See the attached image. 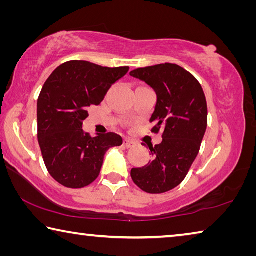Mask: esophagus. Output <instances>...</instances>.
Returning <instances> with one entry per match:
<instances>
[{"label": "esophagus", "mask_w": 256, "mask_h": 256, "mask_svg": "<svg viewBox=\"0 0 256 256\" xmlns=\"http://www.w3.org/2000/svg\"><path fill=\"white\" fill-rule=\"evenodd\" d=\"M123 144H124V146H125V148H133L134 146H136V142L132 141V140H130V138H125Z\"/></svg>", "instance_id": "1"}]
</instances>
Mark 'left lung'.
Returning a JSON list of instances; mask_svg holds the SVG:
<instances>
[{"mask_svg":"<svg viewBox=\"0 0 256 256\" xmlns=\"http://www.w3.org/2000/svg\"><path fill=\"white\" fill-rule=\"evenodd\" d=\"M130 75L146 82L156 94L150 122L162 142L148 146L153 159L131 176L148 194H164L182 182L200 150L207 128V102L202 87L192 74L176 64L134 69Z\"/></svg>","mask_w":256,"mask_h":256,"instance_id":"8db88e82","label":"left lung"}]
</instances>
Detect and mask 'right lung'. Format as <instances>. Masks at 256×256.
Listing matches in <instances>:
<instances>
[{"instance_id":"add662e5","label":"right lung","mask_w":256,"mask_h":256,"mask_svg":"<svg viewBox=\"0 0 256 256\" xmlns=\"http://www.w3.org/2000/svg\"><path fill=\"white\" fill-rule=\"evenodd\" d=\"M128 67H102L72 60L56 68L46 80L36 105L38 141L52 178L67 188H84L100 176L110 148L122 146L115 133L92 138L82 131L88 108L100 105Z\"/></svg>"}]
</instances>
